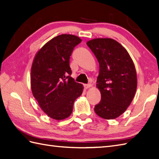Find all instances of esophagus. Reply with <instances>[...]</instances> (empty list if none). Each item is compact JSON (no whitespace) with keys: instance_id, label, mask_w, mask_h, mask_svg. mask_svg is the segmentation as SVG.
I'll return each instance as SVG.
<instances>
[{"instance_id":"esophagus-1","label":"esophagus","mask_w":159,"mask_h":159,"mask_svg":"<svg viewBox=\"0 0 159 159\" xmlns=\"http://www.w3.org/2000/svg\"><path fill=\"white\" fill-rule=\"evenodd\" d=\"M92 86V84H85V85H84V87H85V89H88Z\"/></svg>"}]
</instances>
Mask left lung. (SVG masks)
<instances>
[{
  "label": "left lung",
  "instance_id": "obj_1",
  "mask_svg": "<svg viewBox=\"0 0 159 159\" xmlns=\"http://www.w3.org/2000/svg\"><path fill=\"white\" fill-rule=\"evenodd\" d=\"M99 63L96 87L100 102L94 107L99 117L113 120L129 107L135 95L137 79L134 64L119 42L111 38H96L87 42Z\"/></svg>",
  "mask_w": 159,
  "mask_h": 159
}]
</instances>
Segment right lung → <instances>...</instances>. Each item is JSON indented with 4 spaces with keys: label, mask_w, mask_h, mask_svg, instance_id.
Here are the masks:
<instances>
[{
    "label": "right lung",
    "mask_w": 159,
    "mask_h": 159,
    "mask_svg": "<svg viewBox=\"0 0 159 159\" xmlns=\"http://www.w3.org/2000/svg\"><path fill=\"white\" fill-rule=\"evenodd\" d=\"M79 37L62 34L50 39L36 53L31 70L33 95L42 110L56 120L68 117L74 101L81 95L82 84L70 75V57L81 42Z\"/></svg>",
    "instance_id": "1"
}]
</instances>
